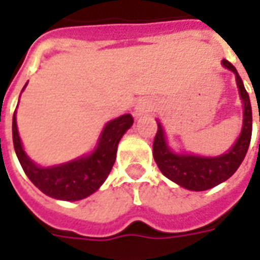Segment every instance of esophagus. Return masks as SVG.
Listing matches in <instances>:
<instances>
[{"label": "esophagus", "mask_w": 260, "mask_h": 260, "mask_svg": "<svg viewBox=\"0 0 260 260\" xmlns=\"http://www.w3.org/2000/svg\"><path fill=\"white\" fill-rule=\"evenodd\" d=\"M153 103L149 102V100H142V102L138 103V106L135 107V117L136 118H139L142 115H145V114H149L153 110Z\"/></svg>", "instance_id": "obj_1"}]
</instances>
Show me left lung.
Segmentation results:
<instances>
[{"label": "left lung", "mask_w": 260, "mask_h": 260, "mask_svg": "<svg viewBox=\"0 0 260 260\" xmlns=\"http://www.w3.org/2000/svg\"><path fill=\"white\" fill-rule=\"evenodd\" d=\"M221 64L231 72L235 74L237 86L240 96L244 103V122L240 138L235 145L217 157H201L193 154H178L174 153L167 145L164 136L163 126L157 124V132L153 142V157L157 163L158 169L169 180L174 181L182 188L189 191H206L213 186L229 180L231 175L238 170V167L245 158L252 136V108L248 91L244 87L242 79L237 69L227 59H223ZM260 122V114H259Z\"/></svg>", "instance_id": "8db88e82"}]
</instances>
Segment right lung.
Returning <instances> with one entry per match:
<instances>
[{"label":"right lung","instance_id":"add662e5","mask_svg":"<svg viewBox=\"0 0 260 260\" xmlns=\"http://www.w3.org/2000/svg\"><path fill=\"white\" fill-rule=\"evenodd\" d=\"M15 115L16 111L12 118V139L22 169L43 193L61 201H80L103 185L115 163L121 138L134 124L131 114L113 119L104 126L99 145L89 156L44 169L33 163L23 150Z\"/></svg>","mask_w":260,"mask_h":260}]
</instances>
